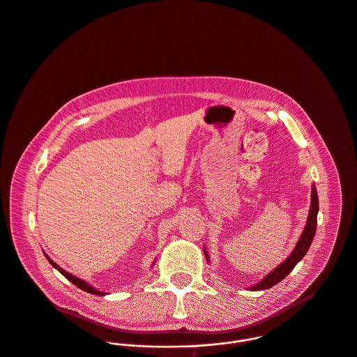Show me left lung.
I'll list each match as a JSON object with an SVG mask.
<instances>
[{"mask_svg": "<svg viewBox=\"0 0 357 357\" xmlns=\"http://www.w3.org/2000/svg\"><path fill=\"white\" fill-rule=\"evenodd\" d=\"M317 212H319V198H317L316 187L313 185V188H312V205H310L307 223H306V227H305L302 236L299 238L295 249L275 270H273L267 277H264L257 285L252 287L250 288L252 291H261V289L271 288L275 284H278L281 280H284L294 270V267L298 264V261L306 255V252L310 248V243L314 238L316 227H317ZM205 256H206V260H209L208 259L209 256L206 255V252H205Z\"/></svg>", "mask_w": 357, "mask_h": 357, "instance_id": "1", "label": "left lung"}]
</instances>
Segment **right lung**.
Listing matches in <instances>:
<instances>
[{
  "instance_id": "right-lung-1",
  "label": "right lung",
  "mask_w": 357,
  "mask_h": 357,
  "mask_svg": "<svg viewBox=\"0 0 357 357\" xmlns=\"http://www.w3.org/2000/svg\"><path fill=\"white\" fill-rule=\"evenodd\" d=\"M47 259H48V261L62 274V275H65L72 284H75L77 288H80V289H83V291H86V292H89V294H94V295H101V296H104L105 295V292H101V291H97L96 288H93L91 285H89L87 282H84L83 280H80V278H77V277H75V275H72V274H69L68 271H65L63 268H61L56 263H54L48 256H47Z\"/></svg>"
}]
</instances>
